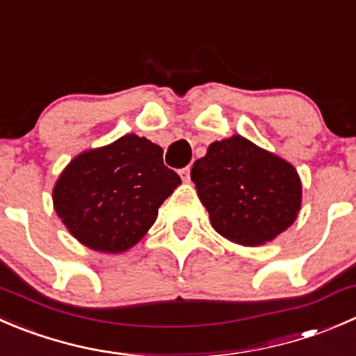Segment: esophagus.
I'll return each mask as SVG.
<instances>
[{"instance_id": "esophagus-1", "label": "esophagus", "mask_w": 356, "mask_h": 356, "mask_svg": "<svg viewBox=\"0 0 356 356\" xmlns=\"http://www.w3.org/2000/svg\"><path fill=\"white\" fill-rule=\"evenodd\" d=\"M179 174H181L182 181H186V182H188V181H189V177H191V165H188V167H184V168H182V170L179 172Z\"/></svg>"}]
</instances>
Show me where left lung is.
I'll return each mask as SVG.
<instances>
[{
    "mask_svg": "<svg viewBox=\"0 0 356 356\" xmlns=\"http://www.w3.org/2000/svg\"><path fill=\"white\" fill-rule=\"evenodd\" d=\"M191 181L213 229L245 247L275 240L301 210L302 184L294 165L241 136L210 144L193 165Z\"/></svg>",
    "mask_w": 356,
    "mask_h": 356,
    "instance_id": "left-lung-1",
    "label": "left lung"
}]
</instances>
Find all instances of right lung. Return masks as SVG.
Instances as JSON below:
<instances>
[{
  "mask_svg": "<svg viewBox=\"0 0 356 356\" xmlns=\"http://www.w3.org/2000/svg\"><path fill=\"white\" fill-rule=\"evenodd\" d=\"M179 184L181 177L165 167L158 144L127 134L72 158L58 175L51 200L79 243L120 254L143 240Z\"/></svg>",
  "mask_w": 356,
  "mask_h": 356,
  "instance_id": "add662e5",
  "label": "right lung"
}]
</instances>
